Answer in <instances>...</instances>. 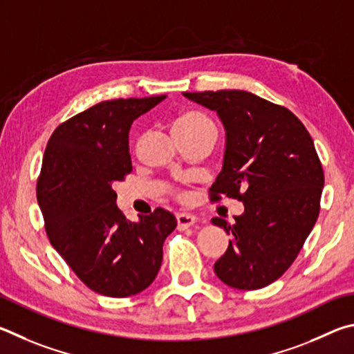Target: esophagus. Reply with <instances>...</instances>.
Returning <instances> with one entry per match:
<instances>
[{"label":"esophagus","mask_w":354,"mask_h":354,"mask_svg":"<svg viewBox=\"0 0 354 354\" xmlns=\"http://www.w3.org/2000/svg\"><path fill=\"white\" fill-rule=\"evenodd\" d=\"M196 218L191 214H177V228L178 230H187L188 227L194 225Z\"/></svg>","instance_id":"esophagus-1"}]
</instances>
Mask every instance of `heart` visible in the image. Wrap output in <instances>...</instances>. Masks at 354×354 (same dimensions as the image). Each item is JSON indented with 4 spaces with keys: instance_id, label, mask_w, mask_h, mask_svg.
Returning <instances> with one entry per match:
<instances>
[{
    "instance_id": "heart-1",
    "label": "heart",
    "mask_w": 354,
    "mask_h": 354,
    "mask_svg": "<svg viewBox=\"0 0 354 354\" xmlns=\"http://www.w3.org/2000/svg\"><path fill=\"white\" fill-rule=\"evenodd\" d=\"M207 130H214V124L209 118L202 113L199 110H187L183 113L178 115L174 121V132L176 135H194L201 132H207ZM172 196L176 197L177 201H187L188 194L180 193V191H174Z\"/></svg>"
}]
</instances>
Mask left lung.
Here are the masks:
<instances>
[{
    "label": "left lung",
    "mask_w": 354,
    "mask_h": 354,
    "mask_svg": "<svg viewBox=\"0 0 354 354\" xmlns=\"http://www.w3.org/2000/svg\"><path fill=\"white\" fill-rule=\"evenodd\" d=\"M216 110L227 130L222 171L209 201L244 203L234 224L214 218L232 234L214 272L228 286L255 290L278 280L295 261L320 212L324 167L311 135L289 109L249 91H185Z\"/></svg>",
    "instance_id": "8db88e82"
}]
</instances>
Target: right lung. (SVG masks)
I'll list each match as a JSON object with an SVG mask.
<instances>
[{"mask_svg": "<svg viewBox=\"0 0 354 354\" xmlns=\"http://www.w3.org/2000/svg\"><path fill=\"white\" fill-rule=\"evenodd\" d=\"M161 96L102 101L54 130L37 178L45 230L79 280L107 297H130L157 277L163 243L177 227L155 208L130 222L116 207L113 185L132 172L129 130Z\"/></svg>", "mask_w": 354, "mask_h": 354, "instance_id": "1", "label": "right lung"}]
</instances>
